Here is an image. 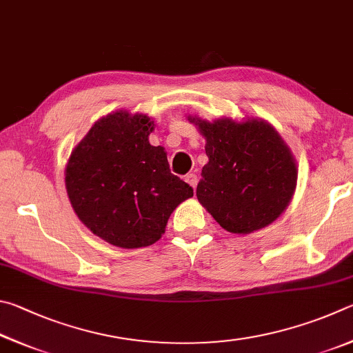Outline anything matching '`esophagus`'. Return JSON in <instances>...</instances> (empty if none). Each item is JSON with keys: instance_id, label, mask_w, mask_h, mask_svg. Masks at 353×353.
<instances>
[{"instance_id": "1", "label": "esophagus", "mask_w": 353, "mask_h": 353, "mask_svg": "<svg viewBox=\"0 0 353 353\" xmlns=\"http://www.w3.org/2000/svg\"><path fill=\"white\" fill-rule=\"evenodd\" d=\"M186 181L195 189L196 188V183H199V176H196L195 173H189V175H186Z\"/></svg>"}]
</instances>
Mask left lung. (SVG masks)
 <instances>
[{
    "instance_id": "8db88e82",
    "label": "left lung",
    "mask_w": 353,
    "mask_h": 353,
    "mask_svg": "<svg viewBox=\"0 0 353 353\" xmlns=\"http://www.w3.org/2000/svg\"><path fill=\"white\" fill-rule=\"evenodd\" d=\"M205 136L208 164L196 199L215 221L232 234H250L285 211L293 199L298 167L274 127L250 117L214 122L189 116Z\"/></svg>"
}]
</instances>
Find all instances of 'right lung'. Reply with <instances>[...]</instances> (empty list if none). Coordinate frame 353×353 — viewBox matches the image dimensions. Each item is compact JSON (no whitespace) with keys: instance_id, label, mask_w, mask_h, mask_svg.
I'll return each mask as SVG.
<instances>
[{"instance_id":"right-lung-1","label":"right lung","mask_w":353,"mask_h":353,"mask_svg":"<svg viewBox=\"0 0 353 353\" xmlns=\"http://www.w3.org/2000/svg\"><path fill=\"white\" fill-rule=\"evenodd\" d=\"M145 114L114 111L99 119L71 152L66 192L80 221L119 248L158 242L175 208L194 189L170 173L164 147L148 142Z\"/></svg>"}]
</instances>
